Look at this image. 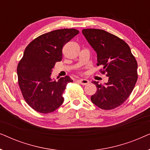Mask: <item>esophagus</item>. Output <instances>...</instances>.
<instances>
[{
  "label": "esophagus",
  "mask_w": 150,
  "mask_h": 150,
  "mask_svg": "<svg viewBox=\"0 0 150 150\" xmlns=\"http://www.w3.org/2000/svg\"><path fill=\"white\" fill-rule=\"evenodd\" d=\"M78 81L79 82V83H81V85H87V84L89 83V81L87 79H79Z\"/></svg>",
  "instance_id": "1"
}]
</instances>
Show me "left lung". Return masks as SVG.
I'll list each match as a JSON object with an SVG mask.
<instances>
[{
    "label": "left lung",
    "instance_id": "obj_1",
    "mask_svg": "<svg viewBox=\"0 0 150 150\" xmlns=\"http://www.w3.org/2000/svg\"><path fill=\"white\" fill-rule=\"evenodd\" d=\"M82 33L97 53V65L102 66V74L108 76L105 85L92 82L97 91L91 100L104 110L114 109L128 99L138 79L137 62L128 44L104 30L83 29Z\"/></svg>",
    "mask_w": 150,
    "mask_h": 150
}]
</instances>
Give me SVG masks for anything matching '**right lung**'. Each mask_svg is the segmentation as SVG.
I'll use <instances>...</instances> for the list:
<instances>
[{
	"label": "right lung",
	"mask_w": 150,
	"mask_h": 150,
	"mask_svg": "<svg viewBox=\"0 0 150 150\" xmlns=\"http://www.w3.org/2000/svg\"><path fill=\"white\" fill-rule=\"evenodd\" d=\"M79 33L75 28L58 29L38 37L26 46L17 67L18 85L28 105L41 113L57 109L69 76L51 79L55 63L62 60L63 46Z\"/></svg>",
	"instance_id": "1"
}]
</instances>
